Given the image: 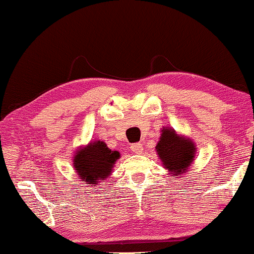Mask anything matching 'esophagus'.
<instances>
[{"mask_svg": "<svg viewBox=\"0 0 254 254\" xmlns=\"http://www.w3.org/2000/svg\"><path fill=\"white\" fill-rule=\"evenodd\" d=\"M130 150H132L133 153L135 154H141L142 151H144V147H142L141 144H133L132 146H130Z\"/></svg>", "mask_w": 254, "mask_h": 254, "instance_id": "34e87169", "label": "esophagus"}]
</instances>
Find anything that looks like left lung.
<instances>
[{
  "label": "left lung",
  "mask_w": 254,
  "mask_h": 254,
  "mask_svg": "<svg viewBox=\"0 0 254 254\" xmlns=\"http://www.w3.org/2000/svg\"><path fill=\"white\" fill-rule=\"evenodd\" d=\"M156 151L164 169L168 170L172 178L187 174L196 158L195 142L170 127H163Z\"/></svg>",
  "instance_id": "left-lung-1"
}]
</instances>
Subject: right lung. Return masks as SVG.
Segmentation results:
<instances>
[{"label":"right lung","instance_id":"1","mask_svg":"<svg viewBox=\"0 0 254 254\" xmlns=\"http://www.w3.org/2000/svg\"><path fill=\"white\" fill-rule=\"evenodd\" d=\"M120 152L112 151L102 140H91L88 145L80 146L73 154L72 165L77 180L85 182L86 186H97L112 175Z\"/></svg>","mask_w":254,"mask_h":254}]
</instances>
